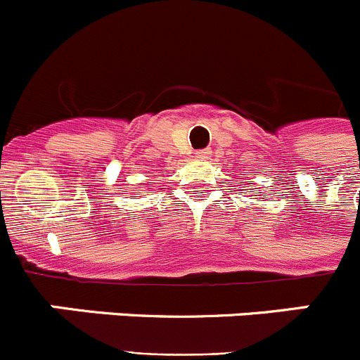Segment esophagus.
<instances>
[{"label": "esophagus", "mask_w": 360, "mask_h": 360, "mask_svg": "<svg viewBox=\"0 0 360 360\" xmlns=\"http://www.w3.org/2000/svg\"><path fill=\"white\" fill-rule=\"evenodd\" d=\"M211 149H200V151H196V158H202V160H205V158L211 157Z\"/></svg>", "instance_id": "34e87169"}]
</instances>
